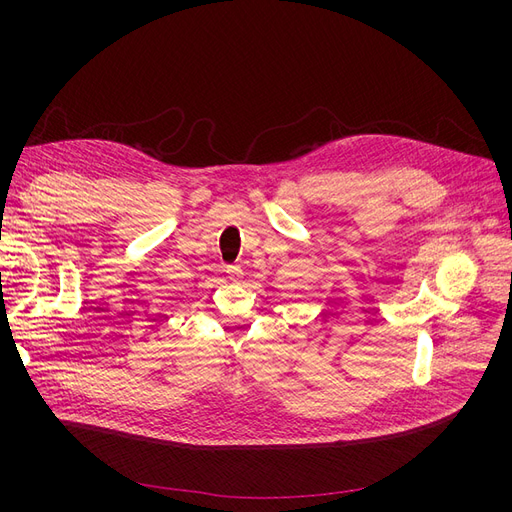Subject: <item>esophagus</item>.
<instances>
[{
  "mask_svg": "<svg viewBox=\"0 0 512 512\" xmlns=\"http://www.w3.org/2000/svg\"><path fill=\"white\" fill-rule=\"evenodd\" d=\"M226 274H228V278H230L232 282H238V280L242 278L240 265H228V267H226Z\"/></svg>",
  "mask_w": 512,
  "mask_h": 512,
  "instance_id": "34e87169",
  "label": "esophagus"
}]
</instances>
